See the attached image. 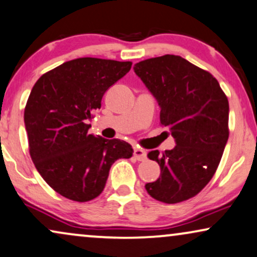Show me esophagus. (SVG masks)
I'll return each instance as SVG.
<instances>
[{
    "mask_svg": "<svg viewBox=\"0 0 257 257\" xmlns=\"http://www.w3.org/2000/svg\"><path fill=\"white\" fill-rule=\"evenodd\" d=\"M134 156H135L136 160H139V161H145V160L147 159V153H146V150L140 149V148H136V149L134 150Z\"/></svg>",
    "mask_w": 257,
    "mask_h": 257,
    "instance_id": "34e87169",
    "label": "esophagus"
}]
</instances>
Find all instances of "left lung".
<instances>
[{
    "mask_svg": "<svg viewBox=\"0 0 257 257\" xmlns=\"http://www.w3.org/2000/svg\"><path fill=\"white\" fill-rule=\"evenodd\" d=\"M159 102L160 122L169 126L176 146L150 160L161 175L147 183L150 196L179 203L197 195L214 176L229 138V103L216 78L176 55H163L134 66Z\"/></svg>",
    "mask_w": 257,
    "mask_h": 257,
    "instance_id": "8db88e82",
    "label": "left lung"
}]
</instances>
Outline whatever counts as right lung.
I'll list each match as a JSON object with an SVG mask.
<instances>
[{"label": "right lung", "instance_id": "obj_1", "mask_svg": "<svg viewBox=\"0 0 257 257\" xmlns=\"http://www.w3.org/2000/svg\"><path fill=\"white\" fill-rule=\"evenodd\" d=\"M132 64L81 57L43 74L32 89L25 109L30 156L43 180L69 200L97 197L112 163L133 156L129 143L89 134L87 124Z\"/></svg>", "mask_w": 257, "mask_h": 257}]
</instances>
